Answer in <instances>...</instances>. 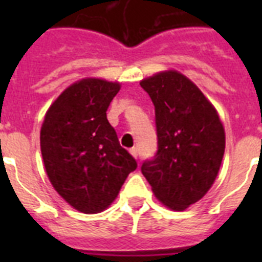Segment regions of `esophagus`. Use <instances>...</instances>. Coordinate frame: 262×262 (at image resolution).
I'll list each match as a JSON object with an SVG mask.
<instances>
[{
	"label": "esophagus",
	"instance_id": "obj_1",
	"mask_svg": "<svg viewBox=\"0 0 262 262\" xmlns=\"http://www.w3.org/2000/svg\"><path fill=\"white\" fill-rule=\"evenodd\" d=\"M129 154L133 155V156L135 157V159H138V149H136L135 147H134V148H131V149H129Z\"/></svg>",
	"mask_w": 262,
	"mask_h": 262
}]
</instances>
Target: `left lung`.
Masks as SVG:
<instances>
[{
  "mask_svg": "<svg viewBox=\"0 0 262 262\" xmlns=\"http://www.w3.org/2000/svg\"><path fill=\"white\" fill-rule=\"evenodd\" d=\"M155 106L157 151L142 173L165 206L182 211L205 195L216 178L226 147L214 106L178 72L140 82Z\"/></svg>",
  "mask_w": 262,
  "mask_h": 262,
  "instance_id": "left-lung-1",
  "label": "left lung"
}]
</instances>
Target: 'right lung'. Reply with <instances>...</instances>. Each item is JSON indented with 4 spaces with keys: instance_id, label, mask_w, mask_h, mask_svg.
<instances>
[{
    "instance_id": "right-lung-1",
    "label": "right lung",
    "mask_w": 262,
    "mask_h": 262,
    "mask_svg": "<svg viewBox=\"0 0 262 262\" xmlns=\"http://www.w3.org/2000/svg\"><path fill=\"white\" fill-rule=\"evenodd\" d=\"M118 92L115 82L78 81L52 103L41 126V156L51 184L85 214L103 211L138 168L106 117Z\"/></svg>"
}]
</instances>
